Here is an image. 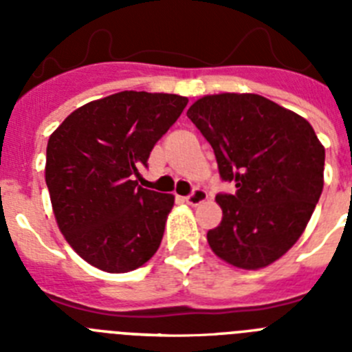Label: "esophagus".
Returning a JSON list of instances; mask_svg holds the SVG:
<instances>
[{
  "mask_svg": "<svg viewBox=\"0 0 352 352\" xmlns=\"http://www.w3.org/2000/svg\"><path fill=\"white\" fill-rule=\"evenodd\" d=\"M206 199H208L206 190H203V188H195V190L192 192L190 195H186L185 201H186V203H188V204H190V206H197V204L204 203Z\"/></svg>",
  "mask_w": 352,
  "mask_h": 352,
  "instance_id": "34e87169",
  "label": "esophagus"
}]
</instances>
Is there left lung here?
Listing matches in <instances>:
<instances>
[{
	"label": "left lung",
	"instance_id": "left-lung-1",
	"mask_svg": "<svg viewBox=\"0 0 352 352\" xmlns=\"http://www.w3.org/2000/svg\"><path fill=\"white\" fill-rule=\"evenodd\" d=\"M186 116L214 151L222 222L208 231L211 250L241 270H259L296 243L324 185V146L300 114L254 93L199 98Z\"/></svg>",
	"mask_w": 352,
	"mask_h": 352
}]
</instances>
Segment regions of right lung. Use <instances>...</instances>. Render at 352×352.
Listing matches in <instances>:
<instances>
[{
  "label": "right lung",
  "instance_id": "obj_1",
  "mask_svg": "<svg viewBox=\"0 0 352 352\" xmlns=\"http://www.w3.org/2000/svg\"><path fill=\"white\" fill-rule=\"evenodd\" d=\"M188 104L169 93L121 91L76 109L51 133L45 183L61 234L95 268L126 273L158 250L174 195L133 182Z\"/></svg>",
  "mask_w": 352,
  "mask_h": 352
}]
</instances>
